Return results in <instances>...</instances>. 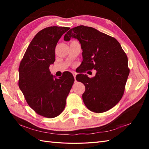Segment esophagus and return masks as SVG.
Instances as JSON below:
<instances>
[{
    "instance_id": "34e87169",
    "label": "esophagus",
    "mask_w": 149,
    "mask_h": 149,
    "mask_svg": "<svg viewBox=\"0 0 149 149\" xmlns=\"http://www.w3.org/2000/svg\"><path fill=\"white\" fill-rule=\"evenodd\" d=\"M73 76H74V78L75 81H76V74H77V73H75V72H73Z\"/></svg>"
}]
</instances>
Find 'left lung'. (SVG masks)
<instances>
[{
	"instance_id": "obj_1",
	"label": "left lung",
	"mask_w": 149,
	"mask_h": 149,
	"mask_svg": "<svg viewBox=\"0 0 149 149\" xmlns=\"http://www.w3.org/2000/svg\"><path fill=\"white\" fill-rule=\"evenodd\" d=\"M78 39L83 49V70L97 71L96 76H76L85 86L83 100L91 111L102 113L114 107L123 97L130 70L128 59L115 38L96 29L79 25L65 35L64 40ZM82 73V72H81Z\"/></svg>"
}]
</instances>
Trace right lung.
Masks as SVG:
<instances>
[{"instance_id": "obj_1", "label": "right lung", "mask_w": 149, "mask_h": 149, "mask_svg": "<svg viewBox=\"0 0 149 149\" xmlns=\"http://www.w3.org/2000/svg\"><path fill=\"white\" fill-rule=\"evenodd\" d=\"M70 29L53 26L40 30L31 40L20 63L19 88L31 109L47 118H55L64 110L74 81L68 71L59 79H54L49 70L55 60L58 40Z\"/></svg>"}]
</instances>
